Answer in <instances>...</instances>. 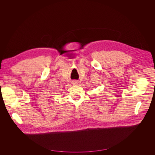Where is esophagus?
Instances as JSON below:
<instances>
[{
	"label": "esophagus",
	"instance_id": "1",
	"mask_svg": "<svg viewBox=\"0 0 155 155\" xmlns=\"http://www.w3.org/2000/svg\"><path fill=\"white\" fill-rule=\"evenodd\" d=\"M72 84L73 85H77V84H78V82L77 80H73V81H72Z\"/></svg>",
	"mask_w": 155,
	"mask_h": 155
}]
</instances>
